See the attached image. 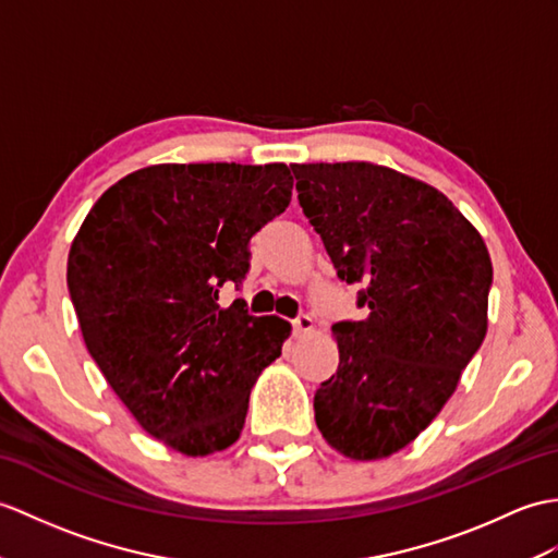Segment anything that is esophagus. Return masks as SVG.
<instances>
[{
    "instance_id": "esophagus-1",
    "label": "esophagus",
    "mask_w": 558,
    "mask_h": 558,
    "mask_svg": "<svg viewBox=\"0 0 558 558\" xmlns=\"http://www.w3.org/2000/svg\"><path fill=\"white\" fill-rule=\"evenodd\" d=\"M314 330V318H311L308 314H300L294 320H292V332L300 338V335H306Z\"/></svg>"
}]
</instances>
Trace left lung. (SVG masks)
<instances>
[{"instance_id": "obj_1", "label": "left lung", "mask_w": 558, "mask_h": 558, "mask_svg": "<svg viewBox=\"0 0 558 558\" xmlns=\"http://www.w3.org/2000/svg\"><path fill=\"white\" fill-rule=\"evenodd\" d=\"M300 206L364 320L332 326L340 366L314 397L326 442L356 461L413 442L487 332L492 262L442 192L366 161L292 163Z\"/></svg>"}]
</instances>
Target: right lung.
I'll use <instances>...</instances> for the list:
<instances>
[{
	"label": "right lung",
	"instance_id": "1",
	"mask_svg": "<svg viewBox=\"0 0 558 558\" xmlns=\"http://www.w3.org/2000/svg\"><path fill=\"white\" fill-rule=\"evenodd\" d=\"M292 199L284 163H161L121 178L69 254L87 352L145 430L187 457L230 447L290 323L218 292L250 274V240Z\"/></svg>",
	"mask_w": 558,
	"mask_h": 558
}]
</instances>
